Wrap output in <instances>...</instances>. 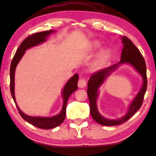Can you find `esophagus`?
I'll use <instances>...</instances> for the list:
<instances>
[{"mask_svg":"<svg viewBox=\"0 0 156 156\" xmlns=\"http://www.w3.org/2000/svg\"><path fill=\"white\" fill-rule=\"evenodd\" d=\"M86 84H87L86 80H84L83 78H80V80H79V81H78V86L79 88H84V87L86 86Z\"/></svg>","mask_w":156,"mask_h":156,"instance_id":"1","label":"esophagus"}]
</instances>
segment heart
Returning a JSON list of instances; mask_svg holds the SVG:
<instances>
[{
    "instance_id": "heart-1",
    "label": "heart",
    "mask_w": 156,
    "mask_h": 156,
    "mask_svg": "<svg viewBox=\"0 0 156 156\" xmlns=\"http://www.w3.org/2000/svg\"><path fill=\"white\" fill-rule=\"evenodd\" d=\"M101 44L98 42H94L91 46V49L93 51L98 50ZM110 58V52L108 50H104L98 55L97 57L91 64V69L93 71H98L103 69L107 64Z\"/></svg>"
}]
</instances>
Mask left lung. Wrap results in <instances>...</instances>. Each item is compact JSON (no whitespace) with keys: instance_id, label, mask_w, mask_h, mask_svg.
I'll use <instances>...</instances> for the list:
<instances>
[{"instance_id":"obj_1","label":"left lung","mask_w":156,"mask_h":156,"mask_svg":"<svg viewBox=\"0 0 156 156\" xmlns=\"http://www.w3.org/2000/svg\"><path fill=\"white\" fill-rule=\"evenodd\" d=\"M123 49L121 54L120 61L111 67L103 69L92 75L88 81L87 95L89 100L90 113L94 120L100 125L105 126H115L125 122L142 106L147 87V68L144 58L138 48L130 39L126 36H121ZM127 64L132 66L143 78V85L135 98L129 105L128 112L125 116L118 119H109L102 116L99 112L97 106V99L99 95V88L108 76L121 64Z\"/></svg>"}]
</instances>
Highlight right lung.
Masks as SVG:
<instances>
[{"mask_svg":"<svg viewBox=\"0 0 156 156\" xmlns=\"http://www.w3.org/2000/svg\"><path fill=\"white\" fill-rule=\"evenodd\" d=\"M54 32H56V30H51L36 33L27 37V38L25 39L22 42V43L20 44V45L18 47V49H17L12 59L11 66H10V91H11L12 96L13 99H14L16 105L18 112H19L21 117L25 121H27V122L36 126V127L43 129H50L55 128L59 126L64 121L66 115V107H67L69 98L78 89V73H75L72 78L69 79L67 83H66L65 85L64 86V88L62 90L63 104L61 112L58 114L52 116V117H35V116H30L25 114V113H23L20 109V108L18 106L16 100L14 92L15 71L18 62H20L21 58L24 56L26 50L46 42L47 38L50 36V34Z\"/></svg>","mask_w":156,"mask_h":156,"instance_id":"1","label":"right lung"}]
</instances>
